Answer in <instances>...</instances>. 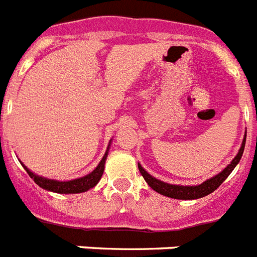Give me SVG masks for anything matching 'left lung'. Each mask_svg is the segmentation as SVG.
<instances>
[{
    "label": "left lung",
    "instance_id": "1",
    "mask_svg": "<svg viewBox=\"0 0 257 257\" xmlns=\"http://www.w3.org/2000/svg\"><path fill=\"white\" fill-rule=\"evenodd\" d=\"M244 144H246V135H244V139L240 145V149L238 152L237 156L234 157V160L231 161L230 165H228L225 169L222 170L220 174H217L216 176L208 179L205 183L199 184V185H194V187H183V185H174V184H167L165 181H161L158 179L153 178L152 175H149L148 172L143 169L140 163H138V167H139L140 174L143 175V178L145 179V181L148 183L149 187L153 190H156L157 193H160L162 196L170 197V198L175 199H197L202 198V197L207 196L210 193H212L213 190H216L217 188L222 184V181L228 178L230 172L234 170L235 166L238 165V162L242 158V154L244 151Z\"/></svg>",
    "mask_w": 257,
    "mask_h": 257
}]
</instances>
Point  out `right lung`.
<instances>
[{
	"instance_id": "right-lung-1",
	"label": "right lung",
	"mask_w": 257,
	"mask_h": 257,
	"mask_svg": "<svg viewBox=\"0 0 257 257\" xmlns=\"http://www.w3.org/2000/svg\"><path fill=\"white\" fill-rule=\"evenodd\" d=\"M110 145V144H109ZM108 145V149H109ZM106 156H108V151L104 154L103 160L100 161V163L97 165L96 169L92 172H90L88 175L83 176V178L74 179V180L70 181H58V180H51V179L42 178V176H38V175L33 174L31 170H28L26 166L23 165V167L26 169V171L28 172V175L31 176L35 183L37 184L38 187H41L42 189L50 190V192L55 193H61V194H73V193H82L87 192L88 189H91L99 183V180L101 179V175L104 172V165H105Z\"/></svg>"
}]
</instances>
